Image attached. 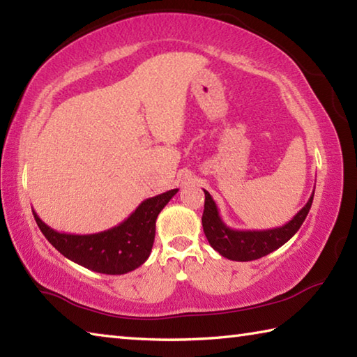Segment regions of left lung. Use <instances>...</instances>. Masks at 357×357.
I'll return each mask as SVG.
<instances>
[{
  "mask_svg": "<svg viewBox=\"0 0 357 357\" xmlns=\"http://www.w3.org/2000/svg\"><path fill=\"white\" fill-rule=\"evenodd\" d=\"M204 212H203V229L207 237V242L215 251L226 259L238 262L256 261L264 256L270 255L280 248L301 228L304 220H306L310 206H312L314 193L304 204L303 209L290 220L289 223L280 226V228L262 229V231H250V229H232L226 226L220 217L218 207L211 193L204 190Z\"/></svg>",
  "mask_w": 357,
  "mask_h": 357,
  "instance_id": "left-lung-1",
  "label": "left lung"
}]
</instances>
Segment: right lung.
<instances>
[{
  "instance_id": "add662e5",
  "label": "right lung",
  "mask_w": 357,
  "mask_h": 357,
  "mask_svg": "<svg viewBox=\"0 0 357 357\" xmlns=\"http://www.w3.org/2000/svg\"><path fill=\"white\" fill-rule=\"evenodd\" d=\"M178 189L142 201L120 225L95 234H67L54 231L32 209L47 241L70 261L96 273L125 275L139 268L148 257L156 236V218Z\"/></svg>"
}]
</instances>
